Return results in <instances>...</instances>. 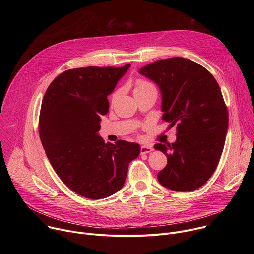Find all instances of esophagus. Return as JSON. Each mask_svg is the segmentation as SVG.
Returning a JSON list of instances; mask_svg holds the SVG:
<instances>
[{
	"label": "esophagus",
	"mask_w": 254,
	"mask_h": 254,
	"mask_svg": "<svg viewBox=\"0 0 254 254\" xmlns=\"http://www.w3.org/2000/svg\"><path fill=\"white\" fill-rule=\"evenodd\" d=\"M154 151V149H153V147H151V146H147V144H144V146H141L140 147V154H149V153H151V152H153Z\"/></svg>",
	"instance_id": "esophagus-1"
}]
</instances>
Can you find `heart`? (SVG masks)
Returning a JSON list of instances; mask_svg holds the SVG:
<instances>
[{"mask_svg": "<svg viewBox=\"0 0 254 254\" xmlns=\"http://www.w3.org/2000/svg\"><path fill=\"white\" fill-rule=\"evenodd\" d=\"M150 88H155V86L149 82V81H146L143 79H137L135 81V87H134V92H138V91H143V90H147V89H150ZM119 95V91L114 93L113 95V99H115L117 96Z\"/></svg>", "mask_w": 254, "mask_h": 254, "instance_id": "heart-1", "label": "heart"}]
</instances>
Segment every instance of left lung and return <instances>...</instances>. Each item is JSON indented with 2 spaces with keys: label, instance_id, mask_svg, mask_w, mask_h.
Returning <instances> with one entry per match:
<instances>
[{
  "label": "left lung",
  "instance_id": "1",
  "mask_svg": "<svg viewBox=\"0 0 254 254\" xmlns=\"http://www.w3.org/2000/svg\"><path fill=\"white\" fill-rule=\"evenodd\" d=\"M138 72L159 86L162 119L177 126L175 142L155 144L168 159L159 182L177 192L200 188L218 166L228 128L218 83L206 68L182 57L157 60Z\"/></svg>",
  "mask_w": 254,
  "mask_h": 254
}]
</instances>
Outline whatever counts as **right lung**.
I'll use <instances>...</instances> for the list:
<instances>
[{"label": "right lung", "mask_w": 254, "mask_h": 254, "mask_svg": "<svg viewBox=\"0 0 254 254\" xmlns=\"http://www.w3.org/2000/svg\"><path fill=\"white\" fill-rule=\"evenodd\" d=\"M130 64L123 67L69 69L47 88L39 117V134L46 156L62 182L88 199L120 191L139 144L105 143L98 135L100 116L108 113L111 94Z\"/></svg>", "instance_id": "obj_1"}]
</instances>
